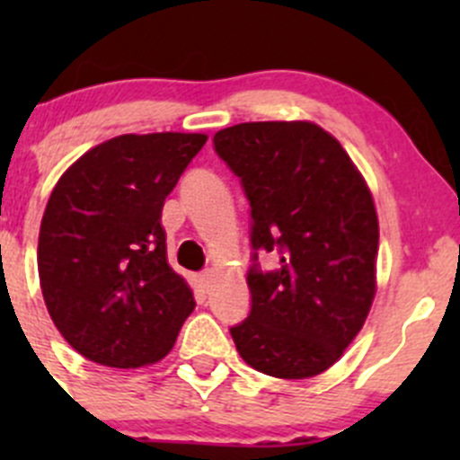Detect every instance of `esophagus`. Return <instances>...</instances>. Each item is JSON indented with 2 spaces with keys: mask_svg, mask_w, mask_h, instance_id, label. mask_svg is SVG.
<instances>
[{
  "mask_svg": "<svg viewBox=\"0 0 460 460\" xmlns=\"http://www.w3.org/2000/svg\"><path fill=\"white\" fill-rule=\"evenodd\" d=\"M211 282H213V271H202L200 276H198V285H200L202 291H208Z\"/></svg>",
  "mask_w": 460,
  "mask_h": 460,
  "instance_id": "obj_1",
  "label": "esophagus"
}]
</instances>
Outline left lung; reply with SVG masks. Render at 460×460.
<instances>
[{"instance_id":"obj_1","label":"left lung","mask_w":460,"mask_h":460,"mask_svg":"<svg viewBox=\"0 0 460 460\" xmlns=\"http://www.w3.org/2000/svg\"><path fill=\"white\" fill-rule=\"evenodd\" d=\"M252 207V312L231 327L247 365L276 378L332 367L376 294L378 216L363 175L314 122H244L213 136ZM260 251L281 264L262 272Z\"/></svg>"}]
</instances>
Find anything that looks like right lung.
<instances>
[{
	"label": "right lung",
	"mask_w": 460,
	"mask_h": 460,
	"mask_svg": "<svg viewBox=\"0 0 460 460\" xmlns=\"http://www.w3.org/2000/svg\"><path fill=\"white\" fill-rule=\"evenodd\" d=\"M204 142L202 133L118 136L55 184L37 244L41 294L59 333L93 363H157L196 307L166 262L160 217Z\"/></svg>",
	"instance_id": "add662e5"
}]
</instances>
